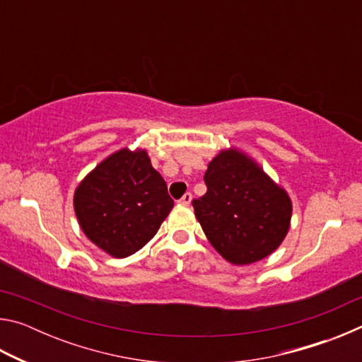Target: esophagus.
<instances>
[{
    "label": "esophagus",
    "instance_id": "obj_1",
    "mask_svg": "<svg viewBox=\"0 0 362 362\" xmlns=\"http://www.w3.org/2000/svg\"><path fill=\"white\" fill-rule=\"evenodd\" d=\"M179 203L180 204H185V206H188L189 203H192V193H189V192H187L185 194H183L182 196V198L179 199Z\"/></svg>",
    "mask_w": 362,
    "mask_h": 362
}]
</instances>
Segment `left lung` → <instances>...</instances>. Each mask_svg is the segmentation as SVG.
<instances>
[{"mask_svg": "<svg viewBox=\"0 0 362 362\" xmlns=\"http://www.w3.org/2000/svg\"><path fill=\"white\" fill-rule=\"evenodd\" d=\"M207 192L193 199L194 216L217 252L233 265L265 259L283 243L292 216L287 193L236 150L212 159Z\"/></svg>", "mask_w": 362, "mask_h": 362, "instance_id": "obj_1", "label": "left lung"}]
</instances>
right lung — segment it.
Returning a JSON list of instances; mask_svg holds the SVG:
<instances>
[{
	"mask_svg": "<svg viewBox=\"0 0 362 362\" xmlns=\"http://www.w3.org/2000/svg\"><path fill=\"white\" fill-rule=\"evenodd\" d=\"M174 207L145 150H119L79 183L75 212L84 235L124 259L148 243Z\"/></svg>",
	"mask_w": 362,
	"mask_h": 362,
	"instance_id": "1",
	"label": "right lung"
}]
</instances>
